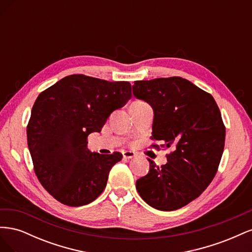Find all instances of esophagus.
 <instances>
[{"instance_id":"obj_1","label":"esophagus","mask_w":252,"mask_h":252,"mask_svg":"<svg viewBox=\"0 0 252 252\" xmlns=\"http://www.w3.org/2000/svg\"><path fill=\"white\" fill-rule=\"evenodd\" d=\"M135 156H136L135 152H133V151H123V158H132Z\"/></svg>"}]
</instances>
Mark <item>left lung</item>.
Segmentation results:
<instances>
[{
  "label": "left lung",
  "instance_id": "1",
  "mask_svg": "<svg viewBox=\"0 0 252 252\" xmlns=\"http://www.w3.org/2000/svg\"><path fill=\"white\" fill-rule=\"evenodd\" d=\"M132 93L154 109L151 139L173 147L161 167L148 158L149 171L136 181V190L158 210L180 209L199 197L218 171L226 133L220 109L211 94L180 77L135 81Z\"/></svg>",
  "mask_w": 252,
  "mask_h": 252
}]
</instances>
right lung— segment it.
<instances>
[{"mask_svg": "<svg viewBox=\"0 0 252 252\" xmlns=\"http://www.w3.org/2000/svg\"><path fill=\"white\" fill-rule=\"evenodd\" d=\"M130 96L128 82L72 74L36 97L27 126L28 148L37 179L56 200L77 207L103 192L110 169L123 156L91 152L87 136L100 132Z\"/></svg>", "mask_w": 252, "mask_h": 252, "instance_id": "1", "label": "right lung"}]
</instances>
